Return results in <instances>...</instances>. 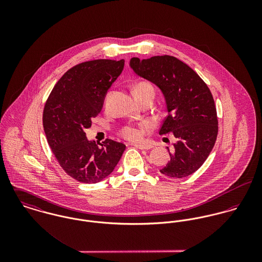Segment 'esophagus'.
<instances>
[{
    "instance_id": "1",
    "label": "esophagus",
    "mask_w": 262,
    "mask_h": 262,
    "mask_svg": "<svg viewBox=\"0 0 262 262\" xmlns=\"http://www.w3.org/2000/svg\"><path fill=\"white\" fill-rule=\"evenodd\" d=\"M134 146L138 149L148 150L151 149L153 146L151 144H134Z\"/></svg>"
}]
</instances>
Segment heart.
Here are the masks:
<instances>
[{"label": "heart", "mask_w": 262, "mask_h": 262, "mask_svg": "<svg viewBox=\"0 0 262 262\" xmlns=\"http://www.w3.org/2000/svg\"><path fill=\"white\" fill-rule=\"evenodd\" d=\"M146 91H151L153 92V88L152 85L148 82H139L135 89H134V94L138 93H143ZM143 133H144V125H140V126H135V125H128L125 126L122 130H121V135L125 138L128 139L130 141H138L143 137Z\"/></svg>", "instance_id": "1"}]
</instances>
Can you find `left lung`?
Returning a JSON list of instances; mask_svg holds the SVG:
<instances>
[{"label": "left lung", "instance_id": "left-lung-1", "mask_svg": "<svg viewBox=\"0 0 262 262\" xmlns=\"http://www.w3.org/2000/svg\"><path fill=\"white\" fill-rule=\"evenodd\" d=\"M129 66L161 91L168 115L159 134L172 133L177 139L172 152L167 147L170 160L160 172L171 179L190 176L208 158L218 135L217 111L208 85L173 56L132 57Z\"/></svg>", "mask_w": 262, "mask_h": 262}]
</instances>
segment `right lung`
<instances>
[{
  "label": "right lung",
  "instance_id": "obj_1",
  "mask_svg": "<svg viewBox=\"0 0 262 262\" xmlns=\"http://www.w3.org/2000/svg\"><path fill=\"white\" fill-rule=\"evenodd\" d=\"M124 62L97 59L75 66L56 82L45 104L43 128L48 144L62 169L80 183L97 184L108 178L126 148L111 139L96 143L84 132L101 112Z\"/></svg>",
  "mask_w": 262,
  "mask_h": 262
}]
</instances>
